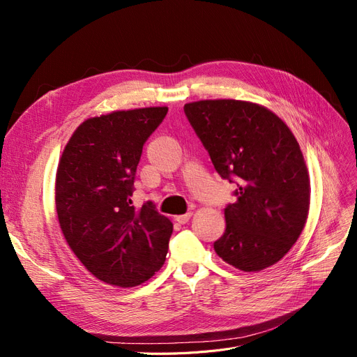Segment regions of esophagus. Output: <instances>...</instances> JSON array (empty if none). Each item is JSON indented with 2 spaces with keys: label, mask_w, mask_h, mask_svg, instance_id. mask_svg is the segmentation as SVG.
I'll return each instance as SVG.
<instances>
[{
  "label": "esophagus",
  "mask_w": 357,
  "mask_h": 357,
  "mask_svg": "<svg viewBox=\"0 0 357 357\" xmlns=\"http://www.w3.org/2000/svg\"><path fill=\"white\" fill-rule=\"evenodd\" d=\"M192 218V213H186V214H181V215H177L176 218V222L180 223V225H185L189 222V219Z\"/></svg>",
  "instance_id": "1"
}]
</instances>
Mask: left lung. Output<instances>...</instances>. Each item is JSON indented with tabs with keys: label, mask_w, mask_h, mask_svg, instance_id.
<instances>
[{
	"label": "left lung",
	"mask_w": 357,
	"mask_h": 357,
	"mask_svg": "<svg viewBox=\"0 0 357 357\" xmlns=\"http://www.w3.org/2000/svg\"><path fill=\"white\" fill-rule=\"evenodd\" d=\"M215 171L236 183L214 250L226 264L256 273L277 264L304 229L310 177L299 143L266 107L240 100L185 104Z\"/></svg>",
	"instance_id": "obj_1"
}]
</instances>
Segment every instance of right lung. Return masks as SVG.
I'll use <instances>...</instances> for the list:
<instances>
[{"label": "right lung", "mask_w": 357, "mask_h": 357, "mask_svg": "<svg viewBox=\"0 0 357 357\" xmlns=\"http://www.w3.org/2000/svg\"><path fill=\"white\" fill-rule=\"evenodd\" d=\"M167 112L146 107L86 119L59 159L55 204L63 238L110 286L142 284L165 262L172 223L152 202L135 210L131 197L143 146Z\"/></svg>", "instance_id": "obj_1"}]
</instances>
